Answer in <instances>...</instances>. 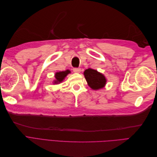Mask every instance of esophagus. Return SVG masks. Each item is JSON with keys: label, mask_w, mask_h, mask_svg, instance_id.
<instances>
[{"label": "esophagus", "mask_w": 157, "mask_h": 157, "mask_svg": "<svg viewBox=\"0 0 157 157\" xmlns=\"http://www.w3.org/2000/svg\"><path fill=\"white\" fill-rule=\"evenodd\" d=\"M80 71H81V69H80V68H74L73 69V72L74 73H78L80 72Z\"/></svg>", "instance_id": "1"}]
</instances>
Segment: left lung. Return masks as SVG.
Here are the masks:
<instances>
[{
	"mask_svg": "<svg viewBox=\"0 0 157 157\" xmlns=\"http://www.w3.org/2000/svg\"><path fill=\"white\" fill-rule=\"evenodd\" d=\"M88 86L93 90H99L103 88L106 84L107 80L103 74L99 73L96 70L88 69L84 72Z\"/></svg>",
	"mask_w": 157,
	"mask_h": 157,
	"instance_id": "left-lung-1",
	"label": "left lung"
}]
</instances>
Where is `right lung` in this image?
Masks as SVG:
<instances>
[{
    "label": "right lung",
    "instance_id": "obj_1",
    "mask_svg": "<svg viewBox=\"0 0 157 157\" xmlns=\"http://www.w3.org/2000/svg\"><path fill=\"white\" fill-rule=\"evenodd\" d=\"M71 73L69 70H66L65 71H59V72H57L55 74V78L56 80L54 81V84H59L61 83L64 80V78L66 77L69 73Z\"/></svg>",
    "mask_w": 157,
    "mask_h": 157
}]
</instances>
